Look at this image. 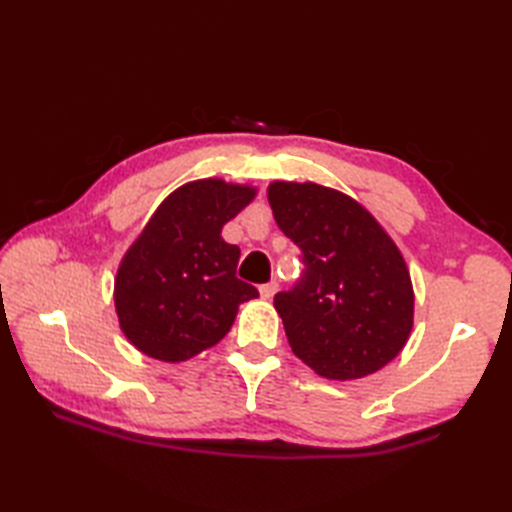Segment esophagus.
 <instances>
[{
  "mask_svg": "<svg viewBox=\"0 0 512 512\" xmlns=\"http://www.w3.org/2000/svg\"><path fill=\"white\" fill-rule=\"evenodd\" d=\"M277 290H279V286L275 284V281H270V284H266V286L259 288V297L268 301V299H273V297L277 295Z\"/></svg>",
  "mask_w": 512,
  "mask_h": 512,
  "instance_id": "34e87169",
  "label": "esophagus"
}]
</instances>
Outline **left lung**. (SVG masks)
Wrapping results in <instances>:
<instances>
[{
	"mask_svg": "<svg viewBox=\"0 0 512 512\" xmlns=\"http://www.w3.org/2000/svg\"><path fill=\"white\" fill-rule=\"evenodd\" d=\"M268 202L306 264L301 284L275 297L295 356L328 380L394 361L413 328V284L394 239L352 195L317 182H270Z\"/></svg>",
	"mask_w": 512,
	"mask_h": 512,
	"instance_id": "left-lung-1",
	"label": "left lung"
}]
</instances>
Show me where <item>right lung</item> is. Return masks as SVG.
Here are the masks:
<instances>
[{"instance_id": "right-lung-1", "label": "right lung", "mask_w": 512, "mask_h": 512, "mask_svg": "<svg viewBox=\"0 0 512 512\" xmlns=\"http://www.w3.org/2000/svg\"><path fill=\"white\" fill-rule=\"evenodd\" d=\"M255 195L253 184L202 178L158 204L114 277L118 325L138 352L189 361L224 339L239 303L259 297L235 277L239 248L222 237Z\"/></svg>"}]
</instances>
